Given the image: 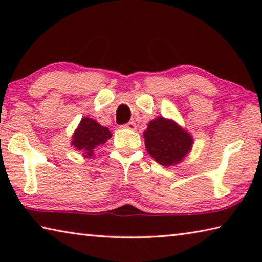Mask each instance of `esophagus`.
Here are the masks:
<instances>
[{
	"instance_id": "esophagus-1",
	"label": "esophagus",
	"mask_w": 262,
	"mask_h": 262,
	"mask_svg": "<svg viewBox=\"0 0 262 262\" xmlns=\"http://www.w3.org/2000/svg\"><path fill=\"white\" fill-rule=\"evenodd\" d=\"M125 128H127V129H130V130H135L136 129V123L134 122V121H130V122H128L127 125H125L123 126Z\"/></svg>"
}]
</instances>
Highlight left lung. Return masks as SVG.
I'll return each instance as SVG.
<instances>
[{
	"instance_id": "left-lung-1",
	"label": "left lung",
	"mask_w": 262,
	"mask_h": 262,
	"mask_svg": "<svg viewBox=\"0 0 262 262\" xmlns=\"http://www.w3.org/2000/svg\"><path fill=\"white\" fill-rule=\"evenodd\" d=\"M145 149L163 166H176L183 162L193 147V136L172 119L157 117L143 133Z\"/></svg>"
}]
</instances>
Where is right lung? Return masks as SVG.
Listing matches in <instances>:
<instances>
[{
	"instance_id": "add662e5",
	"label": "right lung",
	"mask_w": 262,
	"mask_h": 262,
	"mask_svg": "<svg viewBox=\"0 0 262 262\" xmlns=\"http://www.w3.org/2000/svg\"><path fill=\"white\" fill-rule=\"evenodd\" d=\"M111 137L112 134L107 127H103L94 119L84 117L75 129L70 144L81 151L84 157L91 158L94 156L95 149L105 144Z\"/></svg>"
}]
</instances>
